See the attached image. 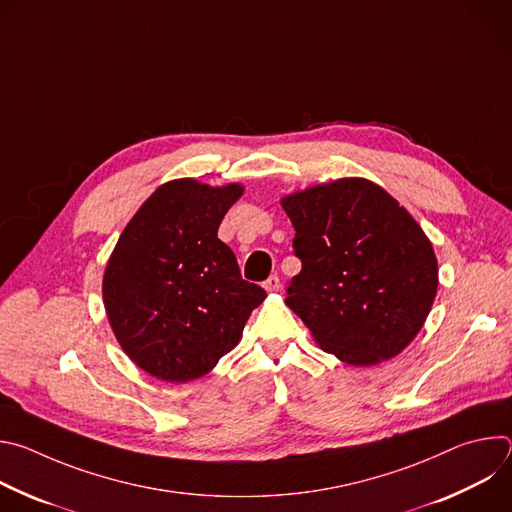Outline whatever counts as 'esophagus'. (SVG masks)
Returning a JSON list of instances; mask_svg holds the SVG:
<instances>
[{
  "label": "esophagus",
  "mask_w": 512,
  "mask_h": 512,
  "mask_svg": "<svg viewBox=\"0 0 512 512\" xmlns=\"http://www.w3.org/2000/svg\"><path fill=\"white\" fill-rule=\"evenodd\" d=\"M263 287H265L267 291H277V289L281 287V281H279L277 275H271L267 281H263Z\"/></svg>",
  "instance_id": "1"
}]
</instances>
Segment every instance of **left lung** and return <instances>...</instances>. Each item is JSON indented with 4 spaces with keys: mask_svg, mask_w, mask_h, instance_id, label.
Returning a JSON list of instances; mask_svg holds the SVG:
<instances>
[{
    "mask_svg": "<svg viewBox=\"0 0 512 512\" xmlns=\"http://www.w3.org/2000/svg\"><path fill=\"white\" fill-rule=\"evenodd\" d=\"M302 271L285 304L324 352L354 367L397 356L421 330L437 259L415 218L381 186L342 178L281 198Z\"/></svg>",
    "mask_w": 512,
    "mask_h": 512,
    "instance_id": "8db88e82",
    "label": "left lung"
}]
</instances>
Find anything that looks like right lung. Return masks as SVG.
<instances>
[{"instance_id":"right-lung-1","label":"right lung","mask_w":512,"mask_h":512,"mask_svg":"<svg viewBox=\"0 0 512 512\" xmlns=\"http://www.w3.org/2000/svg\"><path fill=\"white\" fill-rule=\"evenodd\" d=\"M243 186L162 184L123 229L105 269L113 334L139 369L168 383L204 377L243 336L265 289L218 239Z\"/></svg>"}]
</instances>
